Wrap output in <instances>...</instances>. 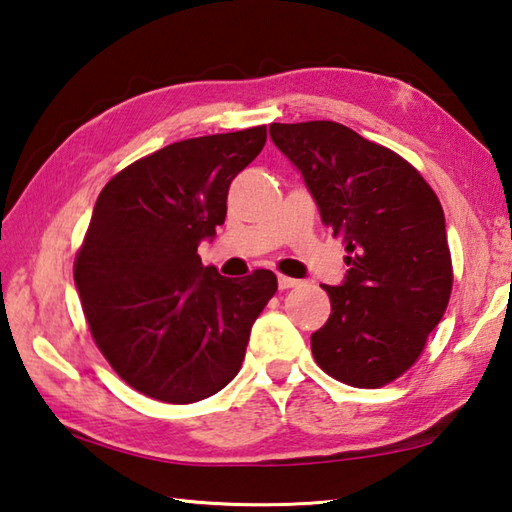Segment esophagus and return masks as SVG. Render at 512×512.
I'll return each instance as SVG.
<instances>
[{
	"label": "esophagus",
	"mask_w": 512,
	"mask_h": 512,
	"mask_svg": "<svg viewBox=\"0 0 512 512\" xmlns=\"http://www.w3.org/2000/svg\"><path fill=\"white\" fill-rule=\"evenodd\" d=\"M298 285V280L296 278H289V276H278V289H291V287H296Z\"/></svg>",
	"instance_id": "obj_1"
}]
</instances>
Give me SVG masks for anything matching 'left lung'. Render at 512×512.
I'll return each instance as SVG.
<instances>
[{
	"label": "left lung",
	"mask_w": 512,
	"mask_h": 512,
	"mask_svg": "<svg viewBox=\"0 0 512 512\" xmlns=\"http://www.w3.org/2000/svg\"><path fill=\"white\" fill-rule=\"evenodd\" d=\"M269 137L349 252L342 283L322 285L331 316L311 333L318 367L360 389L393 382L451 298L440 201L411 163L342 123H271Z\"/></svg>",
	"instance_id": "1"
}]
</instances>
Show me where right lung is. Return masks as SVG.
I'll use <instances>...</instances> for the list:
<instances>
[{
	"mask_svg": "<svg viewBox=\"0 0 512 512\" xmlns=\"http://www.w3.org/2000/svg\"><path fill=\"white\" fill-rule=\"evenodd\" d=\"M267 128L165 145L103 187L75 260L97 347L148 398L190 404L241 371L274 271L225 278L198 245L225 223L227 190L263 150Z\"/></svg>",
	"mask_w": 512,
	"mask_h": 512,
	"instance_id": "obj_1",
	"label": "right lung"
}]
</instances>
